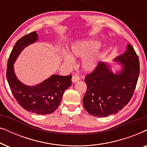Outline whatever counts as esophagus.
<instances>
[{
    "label": "esophagus",
    "instance_id": "1",
    "mask_svg": "<svg viewBox=\"0 0 147 147\" xmlns=\"http://www.w3.org/2000/svg\"><path fill=\"white\" fill-rule=\"evenodd\" d=\"M71 80H72V82L75 83V82H77L78 81H79L80 77H79V76H73Z\"/></svg>",
    "mask_w": 147,
    "mask_h": 147
}]
</instances>
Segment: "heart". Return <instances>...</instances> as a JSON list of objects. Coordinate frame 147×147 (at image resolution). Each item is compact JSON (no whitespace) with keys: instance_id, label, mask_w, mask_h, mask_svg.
I'll return each mask as SVG.
<instances>
[{"instance_id":"1","label":"heart","mask_w":147,"mask_h":147,"mask_svg":"<svg viewBox=\"0 0 147 147\" xmlns=\"http://www.w3.org/2000/svg\"><path fill=\"white\" fill-rule=\"evenodd\" d=\"M100 43L97 40H87L74 43L71 47V53L74 57H85L92 52L97 50L100 47ZM63 60L68 66H72L74 59L69 54L65 53L63 55ZM100 62V55L96 53L84 58L82 63V66L85 71L91 72L98 67Z\"/></svg>"}]
</instances>
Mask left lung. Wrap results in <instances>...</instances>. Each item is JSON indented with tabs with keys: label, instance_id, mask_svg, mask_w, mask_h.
I'll return each mask as SVG.
<instances>
[{
	"label": "left lung",
	"instance_id": "obj_1",
	"mask_svg": "<svg viewBox=\"0 0 147 147\" xmlns=\"http://www.w3.org/2000/svg\"><path fill=\"white\" fill-rule=\"evenodd\" d=\"M114 61L122 65L118 73L114 74L107 63L100 62L85 77L87 92L83 104L86 111L94 116L106 117L116 114L133 96L140 73L137 54L132 46L128 44L125 53Z\"/></svg>",
	"mask_w": 147,
	"mask_h": 147
}]
</instances>
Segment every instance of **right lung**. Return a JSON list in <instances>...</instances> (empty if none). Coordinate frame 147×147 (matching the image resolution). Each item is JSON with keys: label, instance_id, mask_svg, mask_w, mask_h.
Here are the masks:
<instances>
[{"label": "right lung", "instance_id": "1", "mask_svg": "<svg viewBox=\"0 0 147 147\" xmlns=\"http://www.w3.org/2000/svg\"><path fill=\"white\" fill-rule=\"evenodd\" d=\"M36 31L19 39L15 43L7 63V78L14 97L19 105L29 112L37 114H51L60 104L63 94L71 84V75H52L35 86L23 84L16 77L13 64L25 47L37 41Z\"/></svg>", "mask_w": 147, "mask_h": 147}]
</instances>
